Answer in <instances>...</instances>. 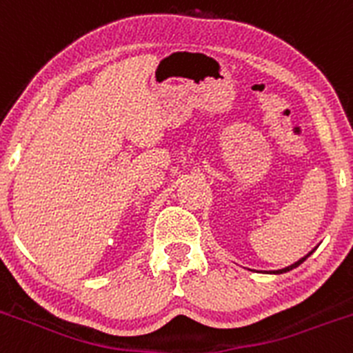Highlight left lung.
<instances>
[{
    "mask_svg": "<svg viewBox=\"0 0 353 353\" xmlns=\"http://www.w3.org/2000/svg\"><path fill=\"white\" fill-rule=\"evenodd\" d=\"M310 256V252L309 254H307V256L305 257H302V259H300V261H296V263L295 264H292V266H288V268H283V270H278V271H273V273L274 274H281V273H287V271H290V270H294V268H296V266H300V264H302L303 263V261H305L307 259V257H309Z\"/></svg>",
    "mask_w": 353,
    "mask_h": 353,
    "instance_id": "8db88e82",
    "label": "left lung"
}]
</instances>
